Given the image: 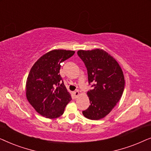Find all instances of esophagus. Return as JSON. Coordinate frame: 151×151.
<instances>
[{
	"label": "esophagus",
	"instance_id": "34e87169",
	"mask_svg": "<svg viewBox=\"0 0 151 151\" xmlns=\"http://www.w3.org/2000/svg\"><path fill=\"white\" fill-rule=\"evenodd\" d=\"M73 94H74V96H78V95L80 94L79 91H78V90H76V91H74V92H73Z\"/></svg>",
	"mask_w": 151,
	"mask_h": 151
}]
</instances>
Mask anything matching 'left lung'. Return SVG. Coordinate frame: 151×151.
I'll return each instance as SVG.
<instances>
[{"instance_id": "8db88e82", "label": "left lung", "mask_w": 151, "mask_h": 151, "mask_svg": "<svg viewBox=\"0 0 151 151\" xmlns=\"http://www.w3.org/2000/svg\"><path fill=\"white\" fill-rule=\"evenodd\" d=\"M77 53L85 65L88 84L93 87L87 92L91 104L82 114L86 118L98 120L108 115L122 96L125 86L122 70L102 49L79 50Z\"/></svg>"}]
</instances>
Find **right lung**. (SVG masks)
I'll return each instance as SVG.
<instances>
[{"mask_svg":"<svg viewBox=\"0 0 151 151\" xmlns=\"http://www.w3.org/2000/svg\"><path fill=\"white\" fill-rule=\"evenodd\" d=\"M74 53L63 49L51 51L40 58L30 70L26 83L27 98L43 117L54 119L61 116L71 100L60 69V63Z\"/></svg>","mask_w":151,"mask_h":151,"instance_id":"right-lung-1","label":"right lung"}]
</instances>
